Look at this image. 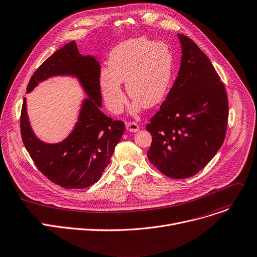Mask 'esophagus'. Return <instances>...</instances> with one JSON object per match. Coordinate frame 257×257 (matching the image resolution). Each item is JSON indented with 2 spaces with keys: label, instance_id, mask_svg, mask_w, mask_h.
Returning a JSON list of instances; mask_svg holds the SVG:
<instances>
[{
  "label": "esophagus",
  "instance_id": "esophagus-1",
  "mask_svg": "<svg viewBox=\"0 0 257 257\" xmlns=\"http://www.w3.org/2000/svg\"><path fill=\"white\" fill-rule=\"evenodd\" d=\"M126 129L130 132H138L140 127H139L138 124L134 123V122H127L126 123Z\"/></svg>",
  "mask_w": 257,
  "mask_h": 257
}]
</instances>
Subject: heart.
Listing matches in <instances>:
<instances>
[{"mask_svg": "<svg viewBox=\"0 0 257 257\" xmlns=\"http://www.w3.org/2000/svg\"><path fill=\"white\" fill-rule=\"evenodd\" d=\"M173 74V54L164 42L146 38L127 40L113 48L108 68H102L99 85L108 109L114 113L122 110L125 94L121 82L131 99L132 112L142 104L146 108L156 106L163 100Z\"/></svg>", "mask_w": 257, "mask_h": 257, "instance_id": "heart-1", "label": "heart"}]
</instances>
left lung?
<instances>
[{
    "label": "left lung",
    "mask_w": 257,
    "mask_h": 257,
    "mask_svg": "<svg viewBox=\"0 0 257 257\" xmlns=\"http://www.w3.org/2000/svg\"><path fill=\"white\" fill-rule=\"evenodd\" d=\"M178 77L146 126L152 134L150 162L173 179L196 175L216 155L225 139L228 100L209 58L187 36Z\"/></svg>",
    "instance_id": "8db88e82"
}]
</instances>
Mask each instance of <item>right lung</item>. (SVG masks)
<instances>
[{
    "instance_id": "1",
    "label": "right lung",
    "mask_w": 257,
    "mask_h": 257,
    "mask_svg": "<svg viewBox=\"0 0 257 257\" xmlns=\"http://www.w3.org/2000/svg\"><path fill=\"white\" fill-rule=\"evenodd\" d=\"M58 75L76 77L88 95L82 101L74 129L59 144L41 142L31 128L25 98L21 115L22 139L34 163L50 182L66 189H81L101 178L122 139L125 124L112 121L100 110L99 62L92 56L80 55L75 41L61 47L38 68L30 79L27 92Z\"/></svg>"
}]
</instances>
